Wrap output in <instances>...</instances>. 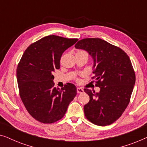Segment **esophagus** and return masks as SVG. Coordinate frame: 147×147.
<instances>
[{
    "label": "esophagus",
    "mask_w": 147,
    "mask_h": 147,
    "mask_svg": "<svg viewBox=\"0 0 147 147\" xmlns=\"http://www.w3.org/2000/svg\"><path fill=\"white\" fill-rule=\"evenodd\" d=\"M84 90L81 88H77V92L78 94H82L84 93Z\"/></svg>",
    "instance_id": "34e87169"
}]
</instances>
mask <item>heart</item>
Here are the masks:
<instances>
[{"instance_id": "heart-1", "label": "heart", "mask_w": 147, "mask_h": 147, "mask_svg": "<svg viewBox=\"0 0 147 147\" xmlns=\"http://www.w3.org/2000/svg\"><path fill=\"white\" fill-rule=\"evenodd\" d=\"M82 51V50H79V51Z\"/></svg>"}]
</instances>
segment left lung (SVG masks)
Segmentation results:
<instances>
[{
	"instance_id": "8db88e82",
	"label": "left lung",
	"mask_w": 147,
	"mask_h": 147,
	"mask_svg": "<svg viewBox=\"0 0 147 147\" xmlns=\"http://www.w3.org/2000/svg\"><path fill=\"white\" fill-rule=\"evenodd\" d=\"M94 59L92 80L100 91L84 89L90 101L84 107L87 119L96 125H110L117 120L129 104L135 73L128 55L121 48L99 38H86L76 44Z\"/></svg>"
}]
</instances>
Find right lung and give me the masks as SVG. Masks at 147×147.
Returning <instances> with one entry per match:
<instances>
[{"label":"right lung","instance_id":"1","mask_svg":"<svg viewBox=\"0 0 147 147\" xmlns=\"http://www.w3.org/2000/svg\"><path fill=\"white\" fill-rule=\"evenodd\" d=\"M78 39L49 35L31 44L18 64L17 78L19 95L33 118L44 124L61 119L77 94L75 85L54 87L53 73L60 68L62 53Z\"/></svg>","mask_w":147,"mask_h":147}]
</instances>
